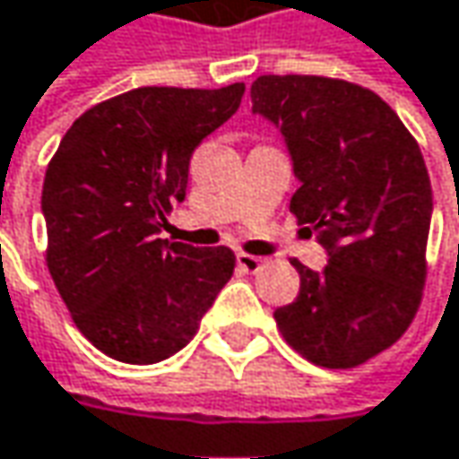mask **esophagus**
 Instances as JSON below:
<instances>
[{"label":"esophagus","mask_w":459,"mask_h":459,"mask_svg":"<svg viewBox=\"0 0 459 459\" xmlns=\"http://www.w3.org/2000/svg\"><path fill=\"white\" fill-rule=\"evenodd\" d=\"M236 263H238V268L244 273H257L263 268V257H255V255H244V252H238L236 255Z\"/></svg>","instance_id":"1"}]
</instances>
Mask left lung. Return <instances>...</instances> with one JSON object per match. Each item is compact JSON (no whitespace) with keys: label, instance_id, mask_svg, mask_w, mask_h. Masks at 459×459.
<instances>
[{"label":"left lung","instance_id":"obj_1","mask_svg":"<svg viewBox=\"0 0 459 459\" xmlns=\"http://www.w3.org/2000/svg\"><path fill=\"white\" fill-rule=\"evenodd\" d=\"M252 112L278 128L299 181L289 210L328 260L291 263L299 297L275 323L315 365L354 368L392 347L420 305L434 212L423 154L392 107L347 81L263 75Z\"/></svg>","mask_w":459,"mask_h":459}]
</instances>
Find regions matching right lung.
<instances>
[{
    "label": "right lung",
    "instance_id": "obj_1",
    "mask_svg": "<svg viewBox=\"0 0 459 459\" xmlns=\"http://www.w3.org/2000/svg\"><path fill=\"white\" fill-rule=\"evenodd\" d=\"M226 89L144 86L86 109L41 191L47 265L78 331L107 357L152 365L194 339L233 275L229 247L160 238L186 199L188 157L238 109Z\"/></svg>",
    "mask_w": 459,
    "mask_h": 459
}]
</instances>
